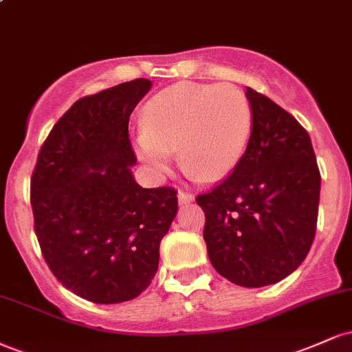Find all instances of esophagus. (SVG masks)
<instances>
[{
  "label": "esophagus",
  "instance_id": "34e87169",
  "mask_svg": "<svg viewBox=\"0 0 352 352\" xmlns=\"http://www.w3.org/2000/svg\"><path fill=\"white\" fill-rule=\"evenodd\" d=\"M179 204L180 205H185V204H190V201L195 200V195L190 192H185V190H179Z\"/></svg>",
  "mask_w": 352,
  "mask_h": 352
}]
</instances>
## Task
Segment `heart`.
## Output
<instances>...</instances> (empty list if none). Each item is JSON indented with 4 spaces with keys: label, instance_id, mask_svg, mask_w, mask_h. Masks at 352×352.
<instances>
[{
    "label": "heart",
    "instance_id": "1",
    "mask_svg": "<svg viewBox=\"0 0 352 352\" xmlns=\"http://www.w3.org/2000/svg\"><path fill=\"white\" fill-rule=\"evenodd\" d=\"M252 127V106L238 87L179 82L145 104L137 151L157 172H167L179 147L185 170L200 180H218L240 162Z\"/></svg>",
    "mask_w": 352,
    "mask_h": 352
}]
</instances>
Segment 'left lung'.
I'll return each instance as SVG.
<instances>
[{
    "instance_id": "left-lung-1",
    "label": "left lung",
    "mask_w": 352,
    "mask_h": 352,
    "mask_svg": "<svg viewBox=\"0 0 352 352\" xmlns=\"http://www.w3.org/2000/svg\"><path fill=\"white\" fill-rule=\"evenodd\" d=\"M253 127L240 162L197 195L213 268L228 281L260 288L305 261L316 235L321 175L306 129L272 99L246 87Z\"/></svg>"
}]
</instances>
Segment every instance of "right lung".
<instances>
[{
    "label": "right lung",
    "instance_id": "add662e5",
    "mask_svg": "<svg viewBox=\"0 0 352 352\" xmlns=\"http://www.w3.org/2000/svg\"><path fill=\"white\" fill-rule=\"evenodd\" d=\"M151 86L134 79L76 100L31 177L44 260L64 288L99 305L134 300L151 285L179 210L175 188H142L131 172L129 117Z\"/></svg>",
    "mask_w": 352,
    "mask_h": 352
}]
</instances>
